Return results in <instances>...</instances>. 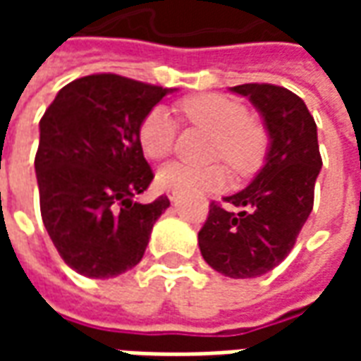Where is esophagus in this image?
I'll return each instance as SVG.
<instances>
[{
	"label": "esophagus",
	"mask_w": 361,
	"mask_h": 361,
	"mask_svg": "<svg viewBox=\"0 0 361 361\" xmlns=\"http://www.w3.org/2000/svg\"><path fill=\"white\" fill-rule=\"evenodd\" d=\"M168 199H170L172 203H173V201H178V193H173V191H172V193H168Z\"/></svg>",
	"instance_id": "34e87169"
}]
</instances>
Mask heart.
I'll return each mask as SVG.
<instances>
[{
  "label": "heart",
  "instance_id": "1",
  "mask_svg": "<svg viewBox=\"0 0 361 361\" xmlns=\"http://www.w3.org/2000/svg\"><path fill=\"white\" fill-rule=\"evenodd\" d=\"M181 114L199 129L214 137L212 157L224 158L235 172L255 170L265 157L267 131L257 119L250 118L247 108L234 98L222 94H199L181 102ZM178 127L170 111L157 106L142 118L139 126V145L145 157L160 160L170 154ZM157 183L166 191H216L224 188L226 172L220 166L191 168L170 162L157 173Z\"/></svg>",
  "mask_w": 361,
  "mask_h": 361
}]
</instances>
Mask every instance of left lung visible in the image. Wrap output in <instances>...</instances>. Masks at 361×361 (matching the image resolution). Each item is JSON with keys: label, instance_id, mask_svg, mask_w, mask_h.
<instances>
[{"label": "left lung", "instance_id": "obj_1", "mask_svg": "<svg viewBox=\"0 0 361 361\" xmlns=\"http://www.w3.org/2000/svg\"><path fill=\"white\" fill-rule=\"evenodd\" d=\"M232 92L250 98L269 133L265 164L250 185L211 203L199 232V250L209 265L230 279H255L288 257L313 209L321 172L317 126L302 98L276 85L247 82Z\"/></svg>", "mask_w": 361, "mask_h": 361}]
</instances>
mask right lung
<instances>
[{"label":"right lung","mask_w":361,"mask_h":361,"mask_svg":"<svg viewBox=\"0 0 361 361\" xmlns=\"http://www.w3.org/2000/svg\"><path fill=\"white\" fill-rule=\"evenodd\" d=\"M121 75L81 77L59 90L40 119L35 158L44 226L73 271L111 279L133 269L168 197H135L152 181L139 126L166 94Z\"/></svg>","instance_id":"right-lung-1"}]
</instances>
